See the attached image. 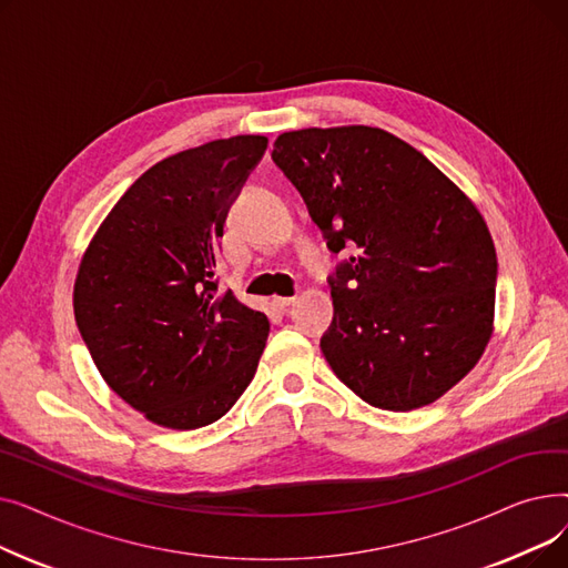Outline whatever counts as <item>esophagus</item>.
Returning a JSON list of instances; mask_svg holds the SVG:
<instances>
[{"instance_id": "obj_1", "label": "esophagus", "mask_w": 568, "mask_h": 568, "mask_svg": "<svg viewBox=\"0 0 568 568\" xmlns=\"http://www.w3.org/2000/svg\"><path fill=\"white\" fill-rule=\"evenodd\" d=\"M292 304H294V296H276V300H274V306L278 311H287Z\"/></svg>"}]
</instances>
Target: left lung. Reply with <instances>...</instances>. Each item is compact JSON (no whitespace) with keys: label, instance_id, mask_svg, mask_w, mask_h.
Here are the masks:
<instances>
[{"label":"left lung","instance_id":"8db88e82","mask_svg":"<svg viewBox=\"0 0 568 568\" xmlns=\"http://www.w3.org/2000/svg\"><path fill=\"white\" fill-rule=\"evenodd\" d=\"M274 163L302 193L326 246L356 253L332 278L322 354L373 407L442 398L493 336L497 253L476 204L400 138L373 126L276 138Z\"/></svg>","mask_w":568,"mask_h":568}]
</instances>
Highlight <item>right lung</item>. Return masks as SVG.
<instances>
[{"label": "right lung", "mask_w": 568, "mask_h": 568, "mask_svg": "<svg viewBox=\"0 0 568 568\" xmlns=\"http://www.w3.org/2000/svg\"><path fill=\"white\" fill-rule=\"evenodd\" d=\"M266 142L234 135L159 161L80 260V336L110 389L156 426L219 422L257 371L268 320L219 292L216 264L227 209Z\"/></svg>", "instance_id": "obj_1"}]
</instances>
